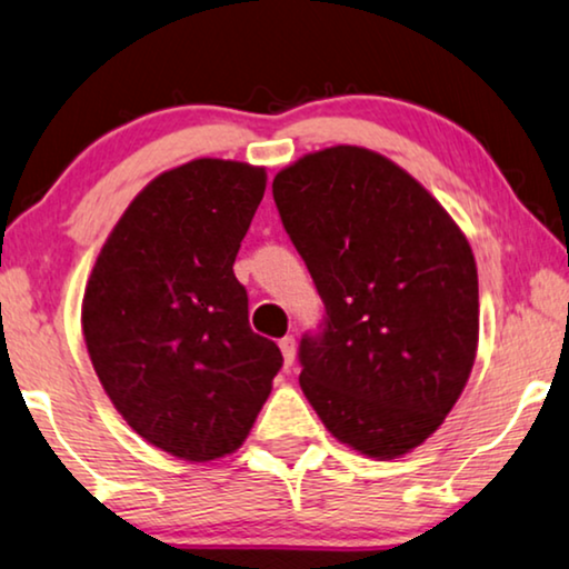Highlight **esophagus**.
Segmentation results:
<instances>
[{
    "mask_svg": "<svg viewBox=\"0 0 569 569\" xmlns=\"http://www.w3.org/2000/svg\"><path fill=\"white\" fill-rule=\"evenodd\" d=\"M280 353H283V363L286 367H291L293 363V356H297V340H293L291 336H286V338H280Z\"/></svg>",
    "mask_w": 569,
    "mask_h": 569,
    "instance_id": "esophagus-1",
    "label": "esophagus"
}]
</instances>
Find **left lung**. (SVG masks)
Segmentation results:
<instances>
[{
	"mask_svg": "<svg viewBox=\"0 0 569 569\" xmlns=\"http://www.w3.org/2000/svg\"><path fill=\"white\" fill-rule=\"evenodd\" d=\"M328 309L301 340L309 406L375 460L419 448L458 403L479 348V272L452 216L396 161L332 146L272 179Z\"/></svg>",
	"mask_w": 569,
	"mask_h": 569,
	"instance_id": "left-lung-1",
	"label": "left lung"
}]
</instances>
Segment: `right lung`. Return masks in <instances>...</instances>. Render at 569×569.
I'll use <instances>...</instances> for the list:
<instances>
[{
  "instance_id": "1",
  "label": "right lung",
  "mask_w": 569,
  "mask_h": 569,
  "mask_svg": "<svg viewBox=\"0 0 569 569\" xmlns=\"http://www.w3.org/2000/svg\"><path fill=\"white\" fill-rule=\"evenodd\" d=\"M264 166L194 158L134 194L90 270L82 336L132 431L189 463L237 452L283 356L233 276Z\"/></svg>"
}]
</instances>
